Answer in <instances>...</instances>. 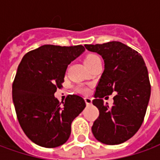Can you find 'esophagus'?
Here are the masks:
<instances>
[{"mask_svg":"<svg viewBox=\"0 0 160 160\" xmlns=\"http://www.w3.org/2000/svg\"><path fill=\"white\" fill-rule=\"evenodd\" d=\"M85 101H86V104L87 105H90L92 104V99L91 98H85Z\"/></svg>","mask_w":160,"mask_h":160,"instance_id":"1","label":"esophagus"}]
</instances>
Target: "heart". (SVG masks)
I'll return each instance as SVG.
<instances>
[{"label": "heart", "mask_w": 160, "mask_h": 160, "mask_svg": "<svg viewBox=\"0 0 160 160\" xmlns=\"http://www.w3.org/2000/svg\"><path fill=\"white\" fill-rule=\"evenodd\" d=\"M100 60V57L96 55V54H88L86 57H85V59H84V62L86 64V66L87 68H89L90 66H92L93 63H95L98 61H99ZM78 90L79 92H80L81 93L84 94H87L88 92H89V89L86 87H80L78 88Z\"/></svg>", "instance_id": "b5f03b06"}]
</instances>
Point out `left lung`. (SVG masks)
<instances>
[{
    "mask_svg": "<svg viewBox=\"0 0 160 160\" xmlns=\"http://www.w3.org/2000/svg\"><path fill=\"white\" fill-rule=\"evenodd\" d=\"M85 47L99 54L104 61V73L92 100L99 111L92 127V134L104 144L123 143L141 128L151 95L144 60L136 50L118 41ZM115 91L117 94L112 106L104 104L102 98Z\"/></svg>",
    "mask_w": 160,
    "mask_h": 160,
    "instance_id": "left-lung-1",
    "label": "left lung"
}]
</instances>
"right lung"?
Returning <instances> with one entry per match:
<instances>
[{
	"mask_svg": "<svg viewBox=\"0 0 160 160\" xmlns=\"http://www.w3.org/2000/svg\"><path fill=\"white\" fill-rule=\"evenodd\" d=\"M84 50L82 45L45 44L26 53L19 63L12 83L16 115L26 136L40 147L64 144L72 122L86 107L78 95H68L61 103L54 96L62 87L68 64Z\"/></svg>",
	"mask_w": 160,
	"mask_h": 160,
	"instance_id": "add662e5",
	"label": "right lung"
}]
</instances>
